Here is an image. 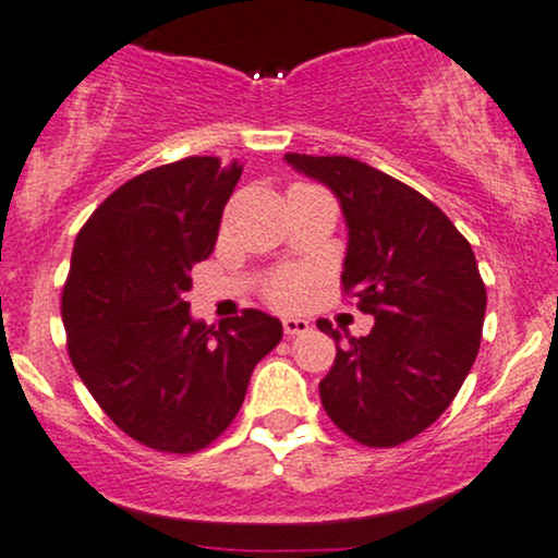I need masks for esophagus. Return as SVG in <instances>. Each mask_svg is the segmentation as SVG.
Masks as SVG:
<instances>
[{"instance_id":"1","label":"esophagus","mask_w":558,"mask_h":558,"mask_svg":"<svg viewBox=\"0 0 558 558\" xmlns=\"http://www.w3.org/2000/svg\"><path fill=\"white\" fill-rule=\"evenodd\" d=\"M283 330H286V336H304L306 330H310V323H306V319H301V317H286L283 319Z\"/></svg>"}]
</instances>
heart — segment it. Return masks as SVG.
Instances as JSON below:
<instances>
[{
  "mask_svg": "<svg viewBox=\"0 0 558 558\" xmlns=\"http://www.w3.org/2000/svg\"><path fill=\"white\" fill-rule=\"evenodd\" d=\"M312 283V275L306 270H286L275 275L267 286V296L278 306H296L306 296Z\"/></svg>",
  "mask_w": 558,
  "mask_h": 558,
  "instance_id": "obj_1",
  "label": "heart"
}]
</instances>
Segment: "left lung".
I'll use <instances>...</instances> for the list:
<instances>
[{
    "label": "left lung",
    "mask_w": 558,
    "mask_h": 558,
    "mask_svg": "<svg viewBox=\"0 0 558 558\" xmlns=\"http://www.w3.org/2000/svg\"><path fill=\"white\" fill-rule=\"evenodd\" d=\"M286 162L341 202L343 291L375 317L345 343L317 323L338 345L319 383L325 412L362 446L412 440L446 412L480 351L488 296L470 241L430 198L360 159L291 151Z\"/></svg>",
    "instance_id": "8db88e82"
}]
</instances>
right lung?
Instances as JSON below:
<instances>
[{
    "label": "right lung",
    "instance_id": "right-lung-1",
    "mask_svg": "<svg viewBox=\"0 0 558 558\" xmlns=\"http://www.w3.org/2000/svg\"><path fill=\"white\" fill-rule=\"evenodd\" d=\"M241 170L185 157L141 172L75 239L62 288L70 362L107 417L155 451L194 453L226 433L257 362L283 338L259 310L215 328L183 299Z\"/></svg>",
    "mask_w": 558,
    "mask_h": 558
}]
</instances>
